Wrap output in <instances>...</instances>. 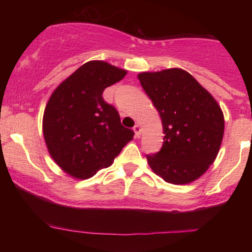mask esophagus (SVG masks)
<instances>
[{
  "label": "esophagus",
  "instance_id": "34e87169",
  "mask_svg": "<svg viewBox=\"0 0 252 252\" xmlns=\"http://www.w3.org/2000/svg\"><path fill=\"white\" fill-rule=\"evenodd\" d=\"M133 130H134V133H135V137H139L140 134H141V126L135 125L133 127Z\"/></svg>",
  "mask_w": 252,
  "mask_h": 252
}]
</instances>
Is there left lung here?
I'll list each match as a JSON object with an SVG mask.
<instances>
[{
	"label": "left lung",
	"mask_w": 252,
	"mask_h": 252,
	"mask_svg": "<svg viewBox=\"0 0 252 252\" xmlns=\"http://www.w3.org/2000/svg\"><path fill=\"white\" fill-rule=\"evenodd\" d=\"M137 78L163 124V146L157 154L147 155L149 166L168 184H190L205 173L219 153L225 129L221 109L181 68L142 72Z\"/></svg>",
	"instance_id": "8db88e82"
}]
</instances>
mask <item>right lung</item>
<instances>
[{
	"mask_svg": "<svg viewBox=\"0 0 252 252\" xmlns=\"http://www.w3.org/2000/svg\"><path fill=\"white\" fill-rule=\"evenodd\" d=\"M126 74L106 62L91 61L51 94L43 113L44 141L55 163L71 177L92 178L133 140V130L122 125L118 111L102 96Z\"/></svg>",
	"mask_w": 252,
	"mask_h": 252,
	"instance_id": "1",
	"label": "right lung"
}]
</instances>
